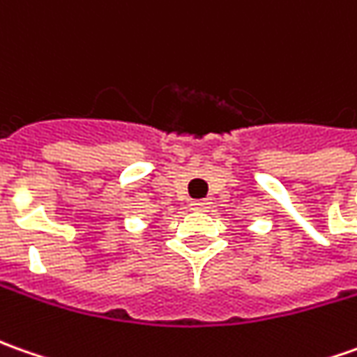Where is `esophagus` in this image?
Masks as SVG:
<instances>
[{
	"label": "esophagus",
	"instance_id": "1",
	"mask_svg": "<svg viewBox=\"0 0 357 357\" xmlns=\"http://www.w3.org/2000/svg\"><path fill=\"white\" fill-rule=\"evenodd\" d=\"M211 207V202L209 199H197V202H191V209L195 211H207Z\"/></svg>",
	"mask_w": 357,
	"mask_h": 357
}]
</instances>
